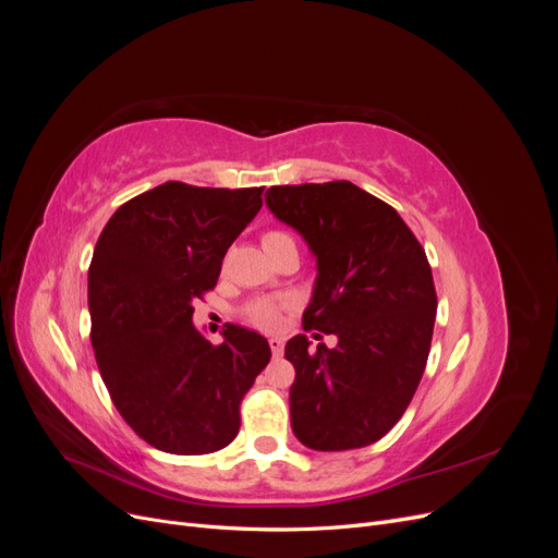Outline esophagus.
<instances>
[{
	"mask_svg": "<svg viewBox=\"0 0 558 558\" xmlns=\"http://www.w3.org/2000/svg\"><path fill=\"white\" fill-rule=\"evenodd\" d=\"M269 349H272L275 356H281V353H283V340H279V337H269Z\"/></svg>",
	"mask_w": 558,
	"mask_h": 558,
	"instance_id": "obj_1",
	"label": "esophagus"
}]
</instances>
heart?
Wrapping results in <instances>:
<instances>
[{"instance_id":"obj_1","label":"heart","mask_w":558,"mask_h":558,"mask_svg":"<svg viewBox=\"0 0 558 558\" xmlns=\"http://www.w3.org/2000/svg\"><path fill=\"white\" fill-rule=\"evenodd\" d=\"M283 244H295L289 232H283V230H267V232L263 234V246H265V251H267V248L283 246ZM286 305H289V302H286V300H269V298L253 300V302H248V305L242 310V316L248 320L251 326L269 330V328H277V326L281 324V314H283Z\"/></svg>"}]
</instances>
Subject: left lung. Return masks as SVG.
<instances>
[{
  "label": "left lung",
  "instance_id": "1",
  "mask_svg": "<svg viewBox=\"0 0 558 558\" xmlns=\"http://www.w3.org/2000/svg\"><path fill=\"white\" fill-rule=\"evenodd\" d=\"M265 202L316 256L318 277L295 335L291 426L316 451L367 447L391 430L424 377L437 295L424 246L384 199L351 181L272 185Z\"/></svg>",
  "mask_w": 558,
  "mask_h": 558
}]
</instances>
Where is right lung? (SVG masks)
Returning <instances> with one entry per match:
<instances>
[{
    "label": "right lung",
    "instance_id": "add662e5",
    "mask_svg": "<svg viewBox=\"0 0 558 558\" xmlns=\"http://www.w3.org/2000/svg\"><path fill=\"white\" fill-rule=\"evenodd\" d=\"M260 189L167 181L109 218L88 269L90 340L125 424L167 453H211L240 433V404L269 363L263 335L230 326L214 347L193 326Z\"/></svg>",
    "mask_w": 558,
    "mask_h": 558
}]
</instances>
